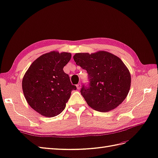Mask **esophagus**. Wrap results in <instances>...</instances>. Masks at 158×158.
Segmentation results:
<instances>
[{"label": "esophagus", "instance_id": "esophagus-1", "mask_svg": "<svg viewBox=\"0 0 158 158\" xmlns=\"http://www.w3.org/2000/svg\"><path fill=\"white\" fill-rule=\"evenodd\" d=\"M81 86V83H78L77 85V89H80Z\"/></svg>", "mask_w": 158, "mask_h": 158}]
</instances>
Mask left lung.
I'll return each instance as SVG.
<instances>
[{
	"label": "left lung",
	"mask_w": 158,
	"mask_h": 158,
	"mask_svg": "<svg viewBox=\"0 0 158 158\" xmlns=\"http://www.w3.org/2000/svg\"><path fill=\"white\" fill-rule=\"evenodd\" d=\"M76 64L87 71L89 83L81 94L91 108L106 112L116 108L125 100L131 87V74L118 56L106 51L77 53Z\"/></svg>",
	"instance_id": "8db88e82"
}]
</instances>
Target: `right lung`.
Instances as JSON below:
<instances>
[{
  "mask_svg": "<svg viewBox=\"0 0 158 158\" xmlns=\"http://www.w3.org/2000/svg\"><path fill=\"white\" fill-rule=\"evenodd\" d=\"M71 54L52 51L32 62L23 76L22 89L31 107L42 116L53 117L66 107L71 91L77 87L71 83L63 68Z\"/></svg>",
  "mask_w": 158,
  "mask_h": 158,
  "instance_id": "1",
  "label": "right lung"
}]
</instances>
